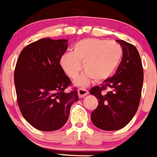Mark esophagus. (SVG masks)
I'll list each match as a JSON object with an SVG mask.
<instances>
[{
    "label": "esophagus",
    "mask_w": 157,
    "mask_h": 157,
    "mask_svg": "<svg viewBox=\"0 0 157 157\" xmlns=\"http://www.w3.org/2000/svg\"><path fill=\"white\" fill-rule=\"evenodd\" d=\"M89 94V92L86 89L83 88H80L78 89V95L80 98H84L86 94Z\"/></svg>",
    "instance_id": "obj_1"
}]
</instances>
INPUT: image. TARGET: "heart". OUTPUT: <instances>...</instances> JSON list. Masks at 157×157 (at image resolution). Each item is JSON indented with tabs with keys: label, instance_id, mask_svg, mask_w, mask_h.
<instances>
[{
	"label": "heart",
	"instance_id": "heart-1",
	"mask_svg": "<svg viewBox=\"0 0 157 157\" xmlns=\"http://www.w3.org/2000/svg\"><path fill=\"white\" fill-rule=\"evenodd\" d=\"M123 50L118 43L96 38L82 39L75 44L73 53L62 56L61 65L71 78L75 79L82 69L85 71L76 81L78 86H86L93 78L101 82L114 74L122 58Z\"/></svg>",
	"mask_w": 157,
	"mask_h": 157
}]
</instances>
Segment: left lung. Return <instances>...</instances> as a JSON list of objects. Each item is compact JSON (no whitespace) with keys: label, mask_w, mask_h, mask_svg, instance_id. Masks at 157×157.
Returning <instances> with one entry per match:
<instances>
[{"label":"left lung","mask_w":157,"mask_h":157,"mask_svg":"<svg viewBox=\"0 0 157 157\" xmlns=\"http://www.w3.org/2000/svg\"><path fill=\"white\" fill-rule=\"evenodd\" d=\"M117 42L122 47L123 55L116 72L89 92L98 100V106L91 114L92 123L107 131L123 128L133 118L139 106L144 80L136 48L124 40ZM106 89L109 91L102 94Z\"/></svg>","instance_id":"obj_1"}]
</instances>
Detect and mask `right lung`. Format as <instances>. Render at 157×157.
<instances>
[{"instance_id": "right-lung-1", "label": "right lung", "mask_w": 157, "mask_h": 157, "mask_svg": "<svg viewBox=\"0 0 157 157\" xmlns=\"http://www.w3.org/2000/svg\"><path fill=\"white\" fill-rule=\"evenodd\" d=\"M67 39L44 38L28 44L18 56L14 72L17 101L28 123L42 131L59 130L66 123L71 106L79 100L60 65Z\"/></svg>"}]
</instances>
